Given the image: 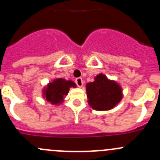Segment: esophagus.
Returning <instances> with one entry per match:
<instances>
[{"mask_svg": "<svg viewBox=\"0 0 160 160\" xmlns=\"http://www.w3.org/2000/svg\"><path fill=\"white\" fill-rule=\"evenodd\" d=\"M75 82L76 83H77V86H78V88H82V87L83 86V79H82L81 77H78V78L76 79Z\"/></svg>", "mask_w": 160, "mask_h": 160, "instance_id": "obj_1", "label": "esophagus"}]
</instances>
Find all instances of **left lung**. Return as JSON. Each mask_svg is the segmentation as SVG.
I'll list each match as a JSON object with an SVG mask.
<instances>
[{"mask_svg": "<svg viewBox=\"0 0 160 160\" xmlns=\"http://www.w3.org/2000/svg\"><path fill=\"white\" fill-rule=\"evenodd\" d=\"M88 104L93 110L105 111L114 108L123 98L122 86L110 80L104 73H99L94 80L86 85Z\"/></svg>", "mask_w": 160, "mask_h": 160, "instance_id": "left-lung-1", "label": "left lung"}]
</instances>
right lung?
Instances as JSON below:
<instances>
[{
    "label": "right lung",
    "instance_id": "right-lung-1",
    "mask_svg": "<svg viewBox=\"0 0 160 160\" xmlns=\"http://www.w3.org/2000/svg\"><path fill=\"white\" fill-rule=\"evenodd\" d=\"M71 88H77V84L73 81L56 78L44 87L42 90V98L52 105L58 106L63 102Z\"/></svg>",
    "mask_w": 160,
    "mask_h": 160
}]
</instances>
